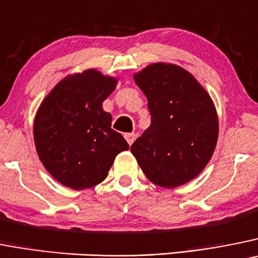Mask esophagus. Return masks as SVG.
I'll list each match as a JSON object with an SVG mask.
<instances>
[{
  "label": "esophagus",
  "instance_id": "obj_1",
  "mask_svg": "<svg viewBox=\"0 0 258 258\" xmlns=\"http://www.w3.org/2000/svg\"><path fill=\"white\" fill-rule=\"evenodd\" d=\"M124 137H125V139H126L127 143H129V146L133 145V142L136 141V134L134 133H126V134H124Z\"/></svg>",
  "mask_w": 258,
  "mask_h": 258
}]
</instances>
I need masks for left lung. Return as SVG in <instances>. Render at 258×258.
I'll return each mask as SVG.
<instances>
[{
	"label": "left lung",
	"mask_w": 258,
	"mask_h": 258,
	"mask_svg": "<svg viewBox=\"0 0 258 258\" xmlns=\"http://www.w3.org/2000/svg\"><path fill=\"white\" fill-rule=\"evenodd\" d=\"M133 79L147 97L152 117L131 148L142 171L162 188L193 180L211 160L219 138V119L209 92L175 63H151Z\"/></svg>",
	"instance_id": "8db88e82"
}]
</instances>
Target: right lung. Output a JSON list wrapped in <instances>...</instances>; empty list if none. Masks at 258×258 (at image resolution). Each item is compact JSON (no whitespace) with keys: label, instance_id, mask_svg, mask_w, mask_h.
<instances>
[{"label":"right lung","instance_id":"right-lung-1","mask_svg":"<svg viewBox=\"0 0 258 258\" xmlns=\"http://www.w3.org/2000/svg\"><path fill=\"white\" fill-rule=\"evenodd\" d=\"M117 77L97 69L66 75L43 98L34 116L38 157L58 183L82 190L102 183L115 157L129 145L111 129L112 116L102 107Z\"/></svg>","mask_w":258,"mask_h":258}]
</instances>
